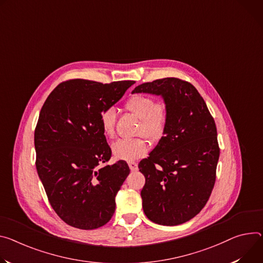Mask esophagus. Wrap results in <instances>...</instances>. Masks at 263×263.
Returning <instances> with one entry per match:
<instances>
[{"label": "esophagus", "instance_id": "34e87169", "mask_svg": "<svg viewBox=\"0 0 263 263\" xmlns=\"http://www.w3.org/2000/svg\"><path fill=\"white\" fill-rule=\"evenodd\" d=\"M128 164H129V168H130V170H131V171H137L138 166H137V163H136V162L131 161V162H129Z\"/></svg>", "mask_w": 263, "mask_h": 263}]
</instances>
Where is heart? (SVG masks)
Instances as JSON below:
<instances>
[{
  "instance_id": "1",
  "label": "heart",
  "mask_w": 263,
  "mask_h": 263,
  "mask_svg": "<svg viewBox=\"0 0 263 263\" xmlns=\"http://www.w3.org/2000/svg\"><path fill=\"white\" fill-rule=\"evenodd\" d=\"M128 112L139 118L137 134H144L151 141L156 142L164 135L168 126L169 112L163 102H156L152 97L145 94H135L125 103ZM100 123L103 133L108 138L115 136L116 111L107 108L102 111ZM148 151V142L145 137L119 139L112 145V153L116 159L133 161L145 156Z\"/></svg>"
}]
</instances>
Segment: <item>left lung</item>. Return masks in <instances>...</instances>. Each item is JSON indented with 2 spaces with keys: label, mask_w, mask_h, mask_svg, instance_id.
<instances>
[{
  "label": "left lung",
  "mask_w": 263,
  "mask_h": 263,
  "mask_svg": "<svg viewBox=\"0 0 263 263\" xmlns=\"http://www.w3.org/2000/svg\"><path fill=\"white\" fill-rule=\"evenodd\" d=\"M139 92L161 95L169 112L164 135L138 163L146 178L142 208L151 221L178 226L195 217L211 196L220 153L216 125L189 82L165 78L132 91Z\"/></svg>",
  "instance_id": "8db88e82"
}]
</instances>
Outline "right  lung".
<instances>
[{
  "instance_id": "1",
  "label": "right lung",
  "mask_w": 263,
  "mask_h": 263,
  "mask_svg": "<svg viewBox=\"0 0 263 263\" xmlns=\"http://www.w3.org/2000/svg\"><path fill=\"white\" fill-rule=\"evenodd\" d=\"M134 83L68 80L41 109L34 130L36 171L52 209L71 227L98 229L115 212L116 193L130 169L125 160L107 164L112 151L100 116Z\"/></svg>"
}]
</instances>
